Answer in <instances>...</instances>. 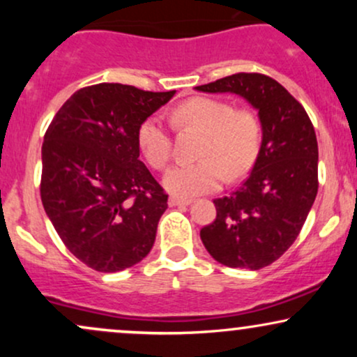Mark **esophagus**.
<instances>
[{"mask_svg": "<svg viewBox=\"0 0 357 357\" xmlns=\"http://www.w3.org/2000/svg\"><path fill=\"white\" fill-rule=\"evenodd\" d=\"M191 204V199L179 198V196H171L169 198V206H188Z\"/></svg>", "mask_w": 357, "mask_h": 357, "instance_id": "34e87169", "label": "esophagus"}]
</instances>
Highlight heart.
Masks as SVG:
<instances>
[{"mask_svg": "<svg viewBox=\"0 0 357 357\" xmlns=\"http://www.w3.org/2000/svg\"><path fill=\"white\" fill-rule=\"evenodd\" d=\"M178 127H195L204 132L195 162H181L167 171L165 186L176 196H196L215 191L225 176L238 178L255 162L261 142L258 119L247 110H236L227 100L192 97L173 112ZM137 144L146 161L155 169L171 159V134L159 117H147L137 129Z\"/></svg>", "mask_w": 357, "mask_h": 357, "instance_id": "obj_1", "label": "heart"}]
</instances>
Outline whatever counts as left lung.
Segmentation results:
<instances>
[{
	"instance_id": "obj_1",
	"label": "left lung",
	"mask_w": 357,
	"mask_h": 357,
	"mask_svg": "<svg viewBox=\"0 0 357 357\" xmlns=\"http://www.w3.org/2000/svg\"><path fill=\"white\" fill-rule=\"evenodd\" d=\"M196 90L236 93L258 110L261 144L252 173L238 190L213 202L216 220L199 236L220 264L260 270L296 241L317 196L314 126L305 109L261 73H235Z\"/></svg>"
}]
</instances>
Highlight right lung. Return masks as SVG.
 Listing matches in <instances>:
<instances>
[{
    "mask_svg": "<svg viewBox=\"0 0 357 357\" xmlns=\"http://www.w3.org/2000/svg\"><path fill=\"white\" fill-rule=\"evenodd\" d=\"M174 93L90 85L45 132V213L65 247L97 272L132 267L153 248L167 195L139 159L137 129Z\"/></svg>",
    "mask_w": 357,
    "mask_h": 357,
    "instance_id": "add662e5",
    "label": "right lung"
}]
</instances>
